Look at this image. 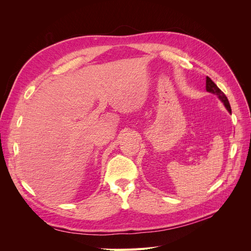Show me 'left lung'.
I'll return each mask as SVG.
<instances>
[{"label":"left lung","instance_id":"1","mask_svg":"<svg viewBox=\"0 0 251 251\" xmlns=\"http://www.w3.org/2000/svg\"><path fill=\"white\" fill-rule=\"evenodd\" d=\"M206 91H207V92H209V93L216 94V95L219 97V100H221V101L224 103V105L226 107V109L228 110V112H230V113H231L230 104H229L228 100H227L226 95L222 92L221 90H220V89L218 88V86L216 85V83H215L214 81H212L208 76L206 77Z\"/></svg>","mask_w":251,"mask_h":251}]
</instances>
